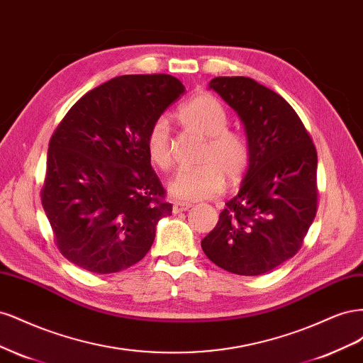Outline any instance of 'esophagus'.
I'll list each match as a JSON object with an SVG mask.
<instances>
[{"label":"esophagus","mask_w":363,"mask_h":363,"mask_svg":"<svg viewBox=\"0 0 363 363\" xmlns=\"http://www.w3.org/2000/svg\"><path fill=\"white\" fill-rule=\"evenodd\" d=\"M189 207H191V204H188V203H175L172 206V213L177 215V213H182V212H186Z\"/></svg>","instance_id":"1"}]
</instances>
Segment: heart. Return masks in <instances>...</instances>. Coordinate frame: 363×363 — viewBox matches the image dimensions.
I'll return each mask as SVG.
<instances>
[{"instance_id":"heart-1","label":"heart","mask_w":363,"mask_h":363,"mask_svg":"<svg viewBox=\"0 0 363 363\" xmlns=\"http://www.w3.org/2000/svg\"><path fill=\"white\" fill-rule=\"evenodd\" d=\"M186 125L207 139L199 168L182 169L168 182V192L177 201H200L223 191L225 179L236 183L248 169L251 151L248 140L228 130L224 106L211 94H200L180 107ZM150 160L162 171L174 167V150L169 121L160 116L151 124L147 135Z\"/></svg>"}]
</instances>
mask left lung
<instances>
[{
  "label": "left lung",
  "mask_w": 363,
  "mask_h": 363,
  "mask_svg": "<svg viewBox=\"0 0 363 363\" xmlns=\"http://www.w3.org/2000/svg\"><path fill=\"white\" fill-rule=\"evenodd\" d=\"M242 121L251 159L236 196L201 240L215 265L262 276L300 250L316 215L318 157L291 104L248 77L208 83Z\"/></svg>",
  "instance_id": "8db88e82"
}]
</instances>
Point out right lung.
<instances>
[{"instance_id": "add662e5", "label": "right lung", "mask_w": 363, "mask_h": 363, "mask_svg": "<svg viewBox=\"0 0 363 363\" xmlns=\"http://www.w3.org/2000/svg\"><path fill=\"white\" fill-rule=\"evenodd\" d=\"M184 92L168 74L121 75L77 101L50 140L42 206L62 255L95 274L145 257L169 216L151 168V124Z\"/></svg>"}]
</instances>
